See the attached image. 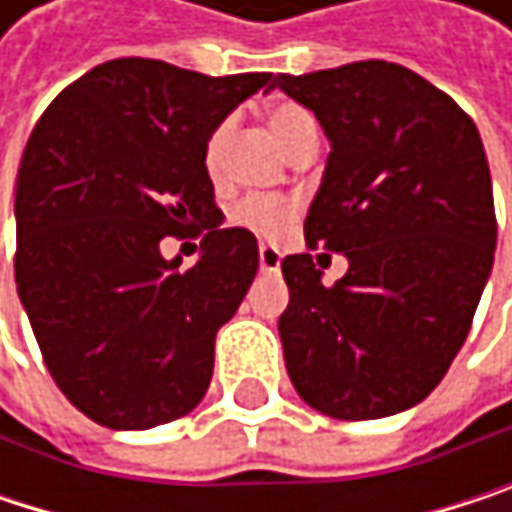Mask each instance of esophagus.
Wrapping results in <instances>:
<instances>
[{"instance_id":"esophagus-1","label":"esophagus","mask_w":512,"mask_h":512,"mask_svg":"<svg viewBox=\"0 0 512 512\" xmlns=\"http://www.w3.org/2000/svg\"><path fill=\"white\" fill-rule=\"evenodd\" d=\"M257 257H260V269H263V272H278V266H281V252H278L275 246L260 243Z\"/></svg>"}]
</instances>
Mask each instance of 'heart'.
<instances>
[{"label":"heart","instance_id":"b5f03b06","mask_svg":"<svg viewBox=\"0 0 512 512\" xmlns=\"http://www.w3.org/2000/svg\"><path fill=\"white\" fill-rule=\"evenodd\" d=\"M263 124H266V130L272 133V139L278 142V148L287 156L299 154L302 148L317 145L314 118L308 115V109H302L293 100H275V103H269L263 109ZM228 130H231V121H222L210 133L207 151H204L207 168L216 165V156H219L225 139H228ZM231 219L237 225L255 231L257 237H281L293 225V219H296V204L290 198H278V195H249V198H243L234 207Z\"/></svg>","mask_w":512,"mask_h":512}]
</instances>
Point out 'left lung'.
<instances>
[{
  "label": "left lung",
  "mask_w": 512,
  "mask_h": 512,
  "mask_svg": "<svg viewBox=\"0 0 512 512\" xmlns=\"http://www.w3.org/2000/svg\"><path fill=\"white\" fill-rule=\"evenodd\" d=\"M272 88L311 109L332 142L305 243L350 260L332 287L311 255L281 260L290 382L329 418L397 415L448 373L492 272L480 133L445 91L391 61L278 73Z\"/></svg>",
  "instance_id": "1"
}]
</instances>
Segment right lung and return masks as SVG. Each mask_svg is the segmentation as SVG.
<instances>
[{"label":"right lung","mask_w":512,"mask_h":512,"mask_svg":"<svg viewBox=\"0 0 512 512\" xmlns=\"http://www.w3.org/2000/svg\"><path fill=\"white\" fill-rule=\"evenodd\" d=\"M272 73L204 76L115 58L70 82L17 171L14 278L61 394L109 430L192 412L216 332L257 272V240L219 228L207 139ZM165 236H201L192 267Z\"/></svg>","instance_id":"add662e5"}]
</instances>
